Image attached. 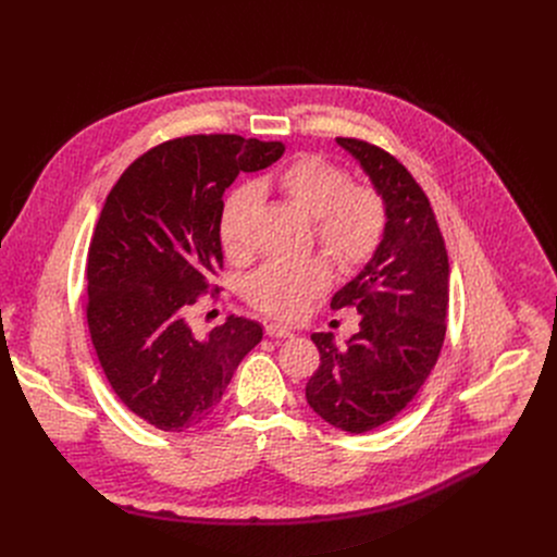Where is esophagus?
<instances>
[{
  "instance_id": "esophagus-1",
  "label": "esophagus",
  "mask_w": 557,
  "mask_h": 557,
  "mask_svg": "<svg viewBox=\"0 0 557 557\" xmlns=\"http://www.w3.org/2000/svg\"><path fill=\"white\" fill-rule=\"evenodd\" d=\"M264 333H267V337H273V339H290L293 337V331L282 324H267Z\"/></svg>"
}]
</instances>
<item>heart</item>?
I'll list each match as a JSON object with an SVG mask.
<instances>
[{"mask_svg": "<svg viewBox=\"0 0 557 557\" xmlns=\"http://www.w3.org/2000/svg\"><path fill=\"white\" fill-rule=\"evenodd\" d=\"M262 189L275 187L293 207L312 218L317 243L344 273L366 267L379 251L387 209L383 196L370 185L352 183L350 174L320 153H304L260 181ZM258 187H237L224 202L220 237L226 256L243 258L249 251V220L258 207ZM333 282V264L324 256L304 260H271L245 286L247 301L280 320L301 314L310 299L320 297Z\"/></svg>", "mask_w": 557, "mask_h": 557, "instance_id": "heart-1", "label": "heart"}]
</instances>
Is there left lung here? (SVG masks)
I'll use <instances>...</instances> for the list:
<instances>
[{"instance_id":"left-lung-1","label":"left lung","mask_w":557,"mask_h":557,"mask_svg":"<svg viewBox=\"0 0 557 557\" xmlns=\"http://www.w3.org/2000/svg\"><path fill=\"white\" fill-rule=\"evenodd\" d=\"M383 196L387 226L374 258L339 288L333 310L352 306L359 333L346 348L314 333L320 368L306 401L326 423L363 434L399 414L428 381L445 339L449 262L428 196L385 149L337 138Z\"/></svg>"}]
</instances>
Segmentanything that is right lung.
Listing matches in <instances>:
<instances>
[{"instance_id":"1","label":"right lung","mask_w":557,"mask_h":557,"mask_svg":"<svg viewBox=\"0 0 557 557\" xmlns=\"http://www.w3.org/2000/svg\"><path fill=\"white\" fill-rule=\"evenodd\" d=\"M284 153L280 140L235 134L174 138L123 172L88 251V329L123 406L163 432L213 414L262 326L228 314L196 337L187 314L222 269L224 189Z\"/></svg>"}]
</instances>
